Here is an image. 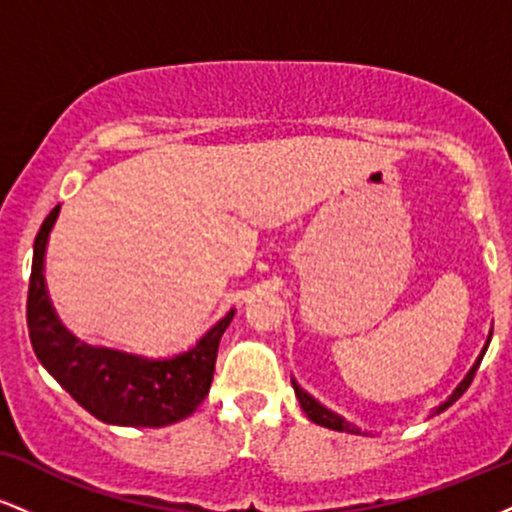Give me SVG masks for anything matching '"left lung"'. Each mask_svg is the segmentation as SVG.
<instances>
[{"label": "left lung", "instance_id": "obj_1", "mask_svg": "<svg viewBox=\"0 0 512 512\" xmlns=\"http://www.w3.org/2000/svg\"><path fill=\"white\" fill-rule=\"evenodd\" d=\"M489 342H491V334H489V339H486L484 349H481V354H479V358H477V363H474V366L469 368V373L464 375L462 383L457 385L455 390H452V395H450L448 399H445V402L440 404V407H436V411H433V414H440V411H445V409L450 407V404H455L457 399H460V397L464 395V392H467V387L472 385L474 375H477V368H479L481 358H484L486 349H489ZM291 383H293V390H296L298 402H301V409L305 411V414H308V419L313 421V424H320V426H325V428H332V431H346V433H356V436H363L361 428H356L354 424H349V421H344L342 416H339V414H334V411H330L327 407H322V404L317 402L315 397H310L308 392H305L303 387L296 383V380H291Z\"/></svg>", "mask_w": 512, "mask_h": 512}]
</instances>
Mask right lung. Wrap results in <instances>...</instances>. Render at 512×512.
<instances>
[{
	"label": "right lung",
	"mask_w": 512,
	"mask_h": 512,
	"mask_svg": "<svg viewBox=\"0 0 512 512\" xmlns=\"http://www.w3.org/2000/svg\"><path fill=\"white\" fill-rule=\"evenodd\" d=\"M60 204L40 226L33 245L26 320L38 361L84 407L113 426H168L197 411L209 395L216 351L231 325L226 313L192 349L173 358H146L91 346L62 325L45 289V250Z\"/></svg>",
	"instance_id": "right-lung-1"
}]
</instances>
